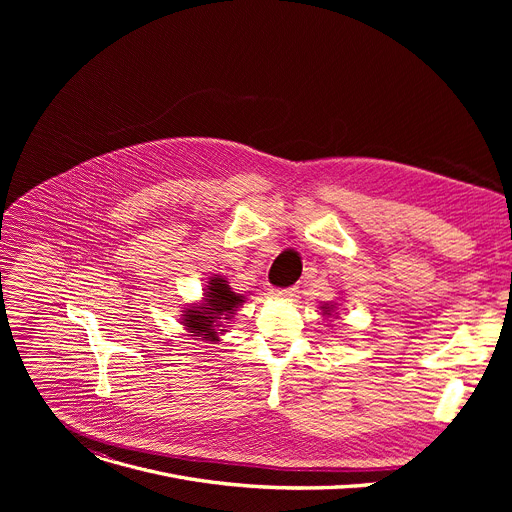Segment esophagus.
<instances>
[{
	"label": "esophagus",
	"instance_id": "esophagus-1",
	"mask_svg": "<svg viewBox=\"0 0 512 512\" xmlns=\"http://www.w3.org/2000/svg\"><path fill=\"white\" fill-rule=\"evenodd\" d=\"M273 298H279V300H291L298 296V287H281V289H273L271 291Z\"/></svg>",
	"mask_w": 512,
	"mask_h": 512
}]
</instances>
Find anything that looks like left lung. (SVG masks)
<instances>
[{"instance_id":"obj_1","label":"left lung","mask_w":512,"mask_h":512,"mask_svg":"<svg viewBox=\"0 0 512 512\" xmlns=\"http://www.w3.org/2000/svg\"><path fill=\"white\" fill-rule=\"evenodd\" d=\"M332 312H334V306H330V304H324V306H322V314L332 316Z\"/></svg>"}]
</instances>
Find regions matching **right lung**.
I'll return each mask as SVG.
<instances>
[{
    "label": "right lung",
    "mask_w": 512,
    "mask_h": 512,
    "mask_svg": "<svg viewBox=\"0 0 512 512\" xmlns=\"http://www.w3.org/2000/svg\"><path fill=\"white\" fill-rule=\"evenodd\" d=\"M243 302L245 298L241 294H235L229 281L221 275H216L208 281L204 289V302L200 306L184 310L182 324L186 326L190 336H200L202 340L216 342L218 334L225 332L223 322L231 320ZM216 327H221L222 330L216 333Z\"/></svg>",
    "instance_id": "add662e5"
}]
</instances>
